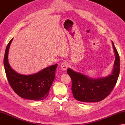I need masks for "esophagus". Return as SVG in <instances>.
<instances>
[{"mask_svg":"<svg viewBox=\"0 0 125 125\" xmlns=\"http://www.w3.org/2000/svg\"><path fill=\"white\" fill-rule=\"evenodd\" d=\"M68 67V64L67 62H63L61 64V68L63 71H66Z\"/></svg>","mask_w":125,"mask_h":125,"instance_id":"34e87169","label":"esophagus"}]
</instances>
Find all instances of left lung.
<instances>
[{
	"label": "left lung",
	"instance_id": "8db88e82",
	"mask_svg": "<svg viewBox=\"0 0 125 125\" xmlns=\"http://www.w3.org/2000/svg\"><path fill=\"white\" fill-rule=\"evenodd\" d=\"M115 54L114 69L112 74L106 78L93 79L82 74L75 72L70 68L67 72L72 80L73 96L82 102H99L104 100L112 91L118 80L120 73V58L114 43Z\"/></svg>",
	"mask_w": 125,
	"mask_h": 125
}]
</instances>
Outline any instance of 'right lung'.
Here are the masks:
<instances>
[{
  "label": "right lung",
  "instance_id": "1",
  "mask_svg": "<svg viewBox=\"0 0 125 125\" xmlns=\"http://www.w3.org/2000/svg\"><path fill=\"white\" fill-rule=\"evenodd\" d=\"M13 39L7 45L4 63L7 79L15 93L20 97L31 100H42L47 97L55 78L57 64L44 68L34 74H19L13 70L8 61V53Z\"/></svg>",
  "mask_w": 125,
  "mask_h": 125
}]
</instances>
